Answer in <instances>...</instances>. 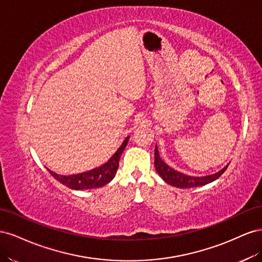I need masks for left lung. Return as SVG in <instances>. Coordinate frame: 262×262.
I'll use <instances>...</instances> for the list:
<instances>
[{
    "label": "left lung",
    "instance_id": "left-lung-1",
    "mask_svg": "<svg viewBox=\"0 0 262 262\" xmlns=\"http://www.w3.org/2000/svg\"><path fill=\"white\" fill-rule=\"evenodd\" d=\"M154 155H155L154 165H155L156 171L160 173V176L163 178L165 182H167L168 185H171L177 188H192V187H199V186L210 184V182L216 180L222 173L227 169V166H225L223 169L220 170L219 172L213 173V175L204 176V177H191V176L185 175V173H181L175 169H172L168 165H166L161 160L160 154H158V150H157V146H155Z\"/></svg>",
    "mask_w": 262,
    "mask_h": 262
}]
</instances>
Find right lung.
Instances as JSON below:
<instances>
[{
    "mask_svg": "<svg viewBox=\"0 0 262 262\" xmlns=\"http://www.w3.org/2000/svg\"><path fill=\"white\" fill-rule=\"evenodd\" d=\"M128 141L129 137H126L121 146L117 149V152L112 156V158L97 168L70 176L58 175V173L51 171L50 169H48V171L51 173L52 177L60 181L62 185L74 190H85L102 187L114 179L119 166V161H120V156L126 144H128Z\"/></svg>",
    "mask_w": 262,
    "mask_h": 262,
    "instance_id": "1",
    "label": "right lung"
}]
</instances>
